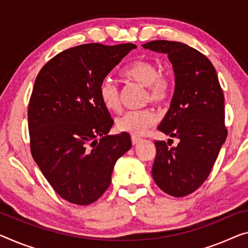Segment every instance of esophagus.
Segmentation results:
<instances>
[{
    "instance_id": "esophagus-1",
    "label": "esophagus",
    "mask_w": 248,
    "mask_h": 248,
    "mask_svg": "<svg viewBox=\"0 0 248 248\" xmlns=\"http://www.w3.org/2000/svg\"><path fill=\"white\" fill-rule=\"evenodd\" d=\"M140 141H141V138H140V137H137V136H132L131 137L132 145H137V143H139Z\"/></svg>"
}]
</instances>
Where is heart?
Listing matches in <instances>:
<instances>
[{
    "label": "heart",
    "mask_w": 248,
    "mask_h": 248,
    "mask_svg": "<svg viewBox=\"0 0 248 248\" xmlns=\"http://www.w3.org/2000/svg\"><path fill=\"white\" fill-rule=\"evenodd\" d=\"M124 79L146 87L143 102H153L162 107L171 98L172 82L160 68L149 60H136L121 71ZM99 97L103 107L112 112H119L123 107V92L118 84L109 78L99 84ZM157 123V116L151 108L128 111L116 120L118 131L132 136H142Z\"/></svg>",
    "instance_id": "b5f03b06"
}]
</instances>
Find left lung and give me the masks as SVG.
Here are the masks:
<instances>
[{
    "mask_svg": "<svg viewBox=\"0 0 248 248\" xmlns=\"http://www.w3.org/2000/svg\"><path fill=\"white\" fill-rule=\"evenodd\" d=\"M142 46L167 53L175 71L170 108L158 130L178 138L179 143L155 141L151 173L162 191L184 197L204 184L227 137L224 93L212 62L194 47L166 40Z\"/></svg>",
    "mask_w": 248,
    "mask_h": 248,
    "instance_id": "8db88e82",
    "label": "left lung"
}]
</instances>
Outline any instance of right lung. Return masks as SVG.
I'll return each instance as SVG.
<instances>
[{
	"label": "right lung",
	"mask_w": 248,
	"mask_h": 248,
	"mask_svg": "<svg viewBox=\"0 0 248 248\" xmlns=\"http://www.w3.org/2000/svg\"><path fill=\"white\" fill-rule=\"evenodd\" d=\"M136 47L81 44L55 55L36 77L28 109L30 149L55 193L72 204L97 201L130 149L129 134L107 135L113 120L99 84Z\"/></svg>",
	"instance_id": "1"
}]
</instances>
